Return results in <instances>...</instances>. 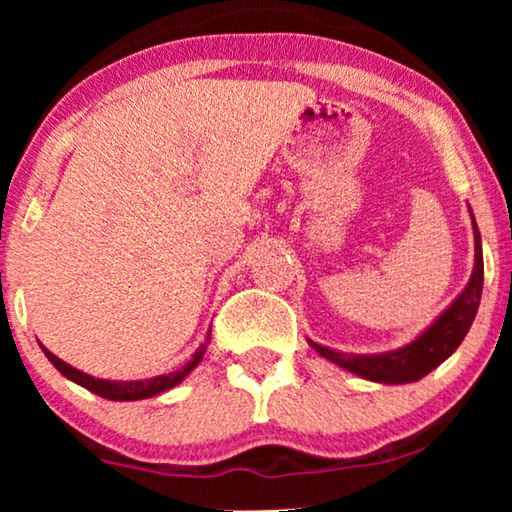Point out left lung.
<instances>
[{
	"mask_svg": "<svg viewBox=\"0 0 512 512\" xmlns=\"http://www.w3.org/2000/svg\"><path fill=\"white\" fill-rule=\"evenodd\" d=\"M473 219V214H471ZM475 233V265L473 275L468 279L466 289L459 293V298L419 335L410 345L387 354H345L335 349L321 347L310 340V345L324 356V359L338 363L340 368L349 373L366 377L373 382L384 384H405L417 382L424 375H429L433 368H438L454 349L466 338L475 314H478L480 296H482V277H485V265H482V247H480V230L473 219Z\"/></svg>",
	"mask_w": 512,
	"mask_h": 512,
	"instance_id": "obj_1",
	"label": "left lung"
}]
</instances>
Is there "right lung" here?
Wrapping results in <instances>:
<instances>
[{
    "mask_svg": "<svg viewBox=\"0 0 512 512\" xmlns=\"http://www.w3.org/2000/svg\"><path fill=\"white\" fill-rule=\"evenodd\" d=\"M209 340H212V328H209L205 342H202V345H200L198 349H195L193 359L188 361L186 366L181 368V370H174V373L158 375V377H149V380H132V382L100 380V377L86 375V373H81V370H76V368L69 366V363L58 359V356H55L53 352H48L46 347H41V349H44L46 359L51 361L53 366L58 368L62 375L67 377V380L81 384V387H86L88 391H93V394L102 396V398H109V401H142V398H151V396L160 394V391H167V389L177 387V384H179L181 380H184V377H186L188 373H191V370H193L195 366H198L202 356H205Z\"/></svg>",
    "mask_w": 512,
    "mask_h": 512,
    "instance_id": "obj_1",
    "label": "right lung"
}]
</instances>
